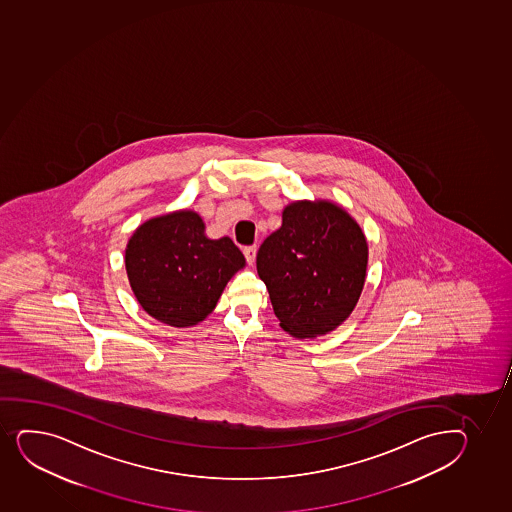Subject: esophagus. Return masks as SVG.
I'll list each match as a JSON object with an SVG mask.
<instances>
[{
  "mask_svg": "<svg viewBox=\"0 0 512 512\" xmlns=\"http://www.w3.org/2000/svg\"><path fill=\"white\" fill-rule=\"evenodd\" d=\"M243 253H245V259H247L248 264L252 265L255 262V257H257V247L252 245V247L243 248Z\"/></svg>",
  "mask_w": 512,
  "mask_h": 512,
  "instance_id": "34e87169",
  "label": "esophagus"
}]
</instances>
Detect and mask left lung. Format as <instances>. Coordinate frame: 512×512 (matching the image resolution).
Wrapping results in <instances>:
<instances>
[{
	"label": "left lung",
	"instance_id": "obj_1",
	"mask_svg": "<svg viewBox=\"0 0 512 512\" xmlns=\"http://www.w3.org/2000/svg\"><path fill=\"white\" fill-rule=\"evenodd\" d=\"M369 245L347 209L301 199L257 253V272L282 330L297 340L328 335L352 314L363 291Z\"/></svg>",
	"mask_w": 512,
	"mask_h": 512
}]
</instances>
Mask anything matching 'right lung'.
<instances>
[{
	"instance_id": "1",
	"label": "right lung",
	"mask_w": 512,
	"mask_h": 512,
	"mask_svg": "<svg viewBox=\"0 0 512 512\" xmlns=\"http://www.w3.org/2000/svg\"><path fill=\"white\" fill-rule=\"evenodd\" d=\"M245 267L231 238L206 237L193 209L143 221L125 248L128 282L145 313L174 328L201 323L226 284Z\"/></svg>"
}]
</instances>
